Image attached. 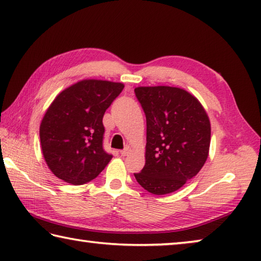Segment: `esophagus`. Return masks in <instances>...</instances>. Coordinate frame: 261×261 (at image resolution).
<instances>
[{
  "label": "esophagus",
  "mask_w": 261,
  "mask_h": 261,
  "mask_svg": "<svg viewBox=\"0 0 261 261\" xmlns=\"http://www.w3.org/2000/svg\"><path fill=\"white\" fill-rule=\"evenodd\" d=\"M130 151H132V149H130L129 147H126L125 149L121 150V151H120V154H121V156L125 157V156H127L128 153H130Z\"/></svg>",
  "instance_id": "esophagus-1"
}]
</instances>
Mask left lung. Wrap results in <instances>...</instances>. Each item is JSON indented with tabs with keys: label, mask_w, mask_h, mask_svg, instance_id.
<instances>
[{
	"label": "left lung",
	"mask_w": 261,
	"mask_h": 261,
	"mask_svg": "<svg viewBox=\"0 0 261 261\" xmlns=\"http://www.w3.org/2000/svg\"><path fill=\"white\" fill-rule=\"evenodd\" d=\"M134 91L147 118L145 165L135 179L153 195L174 193L198 174L208 157V116L194 95L177 87Z\"/></svg>",
	"instance_id": "1"
}]
</instances>
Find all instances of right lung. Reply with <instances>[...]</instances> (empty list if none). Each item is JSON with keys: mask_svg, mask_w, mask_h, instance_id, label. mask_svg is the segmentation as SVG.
Returning <instances> with one entry per match:
<instances>
[{"mask_svg": "<svg viewBox=\"0 0 261 261\" xmlns=\"http://www.w3.org/2000/svg\"><path fill=\"white\" fill-rule=\"evenodd\" d=\"M121 82L86 79L59 93L40 125L41 149L58 179L79 186L94 180L112 154L103 149V116Z\"/></svg>", "mask_w": 261, "mask_h": 261, "instance_id": "obj_1", "label": "right lung"}]
</instances>
